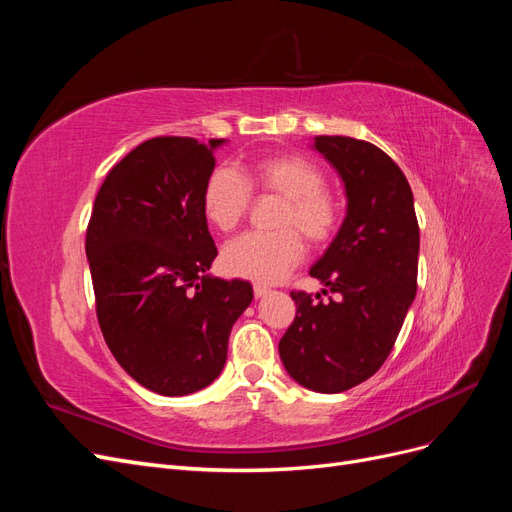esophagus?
Returning a JSON list of instances; mask_svg holds the SVG:
<instances>
[{
    "label": "esophagus",
    "mask_w": 512,
    "mask_h": 512,
    "mask_svg": "<svg viewBox=\"0 0 512 512\" xmlns=\"http://www.w3.org/2000/svg\"><path fill=\"white\" fill-rule=\"evenodd\" d=\"M269 292H271V290H269L267 286H260V284H256V286H254V297H256V299H262V297H267V294H269Z\"/></svg>",
    "instance_id": "1"
}]
</instances>
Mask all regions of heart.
<instances>
[{
  "label": "heart",
  "mask_w": 512,
  "mask_h": 512,
  "mask_svg": "<svg viewBox=\"0 0 512 512\" xmlns=\"http://www.w3.org/2000/svg\"><path fill=\"white\" fill-rule=\"evenodd\" d=\"M322 185V170L301 156L262 158L241 175L226 166L215 168L203 188V213L211 226L224 232L237 228L250 205V188L282 196L275 226H292L232 239L222 252L224 271L258 284H275L303 258L298 229L309 243H327L339 226L342 207Z\"/></svg>",
  "instance_id": "obj_1"
}]
</instances>
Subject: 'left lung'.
I'll return each mask as SVG.
<instances>
[{"label": "left lung", "mask_w": 512, "mask_h": 512, "mask_svg": "<svg viewBox=\"0 0 512 512\" xmlns=\"http://www.w3.org/2000/svg\"><path fill=\"white\" fill-rule=\"evenodd\" d=\"M312 149L346 192V218L309 269L339 299L290 292L297 316L280 359L305 389L342 393L374 376L393 350L416 294L418 222L410 183L382 149L350 136H316Z\"/></svg>", "instance_id": "8db88e82"}]
</instances>
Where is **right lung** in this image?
<instances>
[{"mask_svg":"<svg viewBox=\"0 0 512 512\" xmlns=\"http://www.w3.org/2000/svg\"><path fill=\"white\" fill-rule=\"evenodd\" d=\"M160 136L111 168L94 200L85 252L96 312L115 361L145 389L183 397L222 374L250 282L209 273L218 247L203 213L215 149Z\"/></svg>","mask_w":512,"mask_h":512,"instance_id":"obj_1","label":"right lung"}]
</instances>
